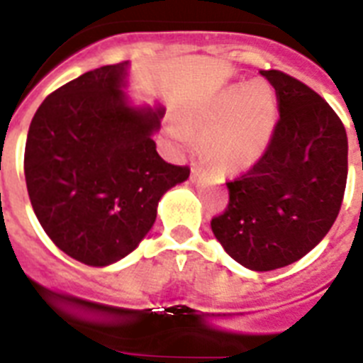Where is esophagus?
<instances>
[{"instance_id": "esophagus-1", "label": "esophagus", "mask_w": 363, "mask_h": 363, "mask_svg": "<svg viewBox=\"0 0 363 363\" xmlns=\"http://www.w3.org/2000/svg\"><path fill=\"white\" fill-rule=\"evenodd\" d=\"M203 166H201V164H197V162H194L191 164V181H195V179L199 177L201 173H203Z\"/></svg>"}]
</instances>
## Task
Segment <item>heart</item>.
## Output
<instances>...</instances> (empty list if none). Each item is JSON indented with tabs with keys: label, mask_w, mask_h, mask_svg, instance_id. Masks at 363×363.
<instances>
[{
	"label": "heart",
	"mask_w": 363,
	"mask_h": 363,
	"mask_svg": "<svg viewBox=\"0 0 363 363\" xmlns=\"http://www.w3.org/2000/svg\"><path fill=\"white\" fill-rule=\"evenodd\" d=\"M277 118V100L264 82L230 86L186 113V124L203 135L204 153L220 172H242L267 150ZM173 137L186 143L188 129L173 125Z\"/></svg>",
	"instance_id": "obj_1"
}]
</instances>
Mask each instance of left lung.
Here are the masks:
<instances>
[{
	"instance_id": "8db88e82",
	"label": "left lung",
	"mask_w": 363,
	"mask_h": 363,
	"mask_svg": "<svg viewBox=\"0 0 363 363\" xmlns=\"http://www.w3.org/2000/svg\"><path fill=\"white\" fill-rule=\"evenodd\" d=\"M276 89L267 150L226 182L228 204L212 230L232 259L267 272L301 259L338 217L347 184V133L333 107L303 82L261 71Z\"/></svg>"
}]
</instances>
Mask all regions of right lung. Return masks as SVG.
Wrapping results in <instances>:
<instances>
[{
    "mask_svg": "<svg viewBox=\"0 0 363 363\" xmlns=\"http://www.w3.org/2000/svg\"><path fill=\"white\" fill-rule=\"evenodd\" d=\"M125 64L104 65L50 93L25 144V181L38 220L72 259L106 267L138 247L157 204L188 166L157 153L162 111L125 104Z\"/></svg>",
    "mask_w": 363,
    "mask_h": 363,
    "instance_id": "obj_1",
    "label": "right lung"
}]
</instances>
